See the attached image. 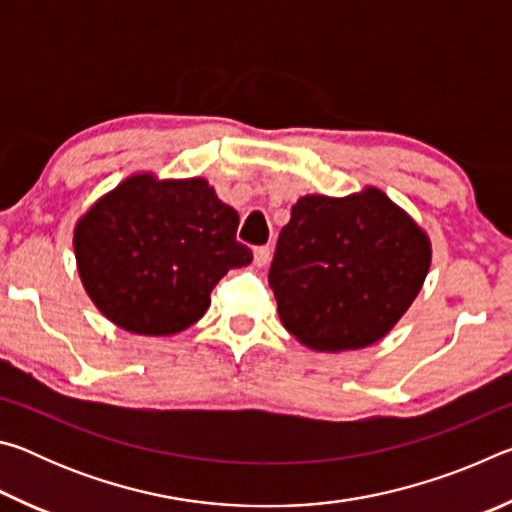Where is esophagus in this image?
I'll return each instance as SVG.
<instances>
[{
	"instance_id": "obj_1",
	"label": "esophagus",
	"mask_w": 512,
	"mask_h": 512,
	"mask_svg": "<svg viewBox=\"0 0 512 512\" xmlns=\"http://www.w3.org/2000/svg\"><path fill=\"white\" fill-rule=\"evenodd\" d=\"M268 262H271V248H268V246L255 248V264L259 268H264Z\"/></svg>"
}]
</instances>
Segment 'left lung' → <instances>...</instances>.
<instances>
[{"label": "left lung", "instance_id": "left-lung-1", "mask_svg": "<svg viewBox=\"0 0 512 512\" xmlns=\"http://www.w3.org/2000/svg\"><path fill=\"white\" fill-rule=\"evenodd\" d=\"M431 239L379 187L348 196L307 194L280 230L268 284L282 325L316 352L377 343L418 298Z\"/></svg>", "mask_w": 512, "mask_h": 512}]
</instances>
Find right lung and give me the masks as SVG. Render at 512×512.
Returning a JSON list of instances; mask_svg holds the SVG:
<instances>
[{"instance_id": "add662e5", "label": "right lung", "mask_w": 512, "mask_h": 512, "mask_svg": "<svg viewBox=\"0 0 512 512\" xmlns=\"http://www.w3.org/2000/svg\"><path fill=\"white\" fill-rule=\"evenodd\" d=\"M237 228V210L205 178L135 171L76 221V271L112 325L167 339L203 318L230 268L253 262Z\"/></svg>"}]
</instances>
